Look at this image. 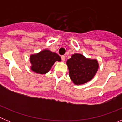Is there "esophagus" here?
I'll list each match as a JSON object with an SVG mask.
<instances>
[{
  "instance_id": "1",
  "label": "esophagus",
  "mask_w": 122,
  "mask_h": 122,
  "mask_svg": "<svg viewBox=\"0 0 122 122\" xmlns=\"http://www.w3.org/2000/svg\"><path fill=\"white\" fill-rule=\"evenodd\" d=\"M61 59H62V61H65V56H61Z\"/></svg>"
}]
</instances>
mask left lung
<instances>
[{
  "label": "left lung",
  "mask_w": 122,
  "mask_h": 122,
  "mask_svg": "<svg viewBox=\"0 0 122 122\" xmlns=\"http://www.w3.org/2000/svg\"><path fill=\"white\" fill-rule=\"evenodd\" d=\"M66 64L70 77L76 85L82 84L91 80L98 68L97 60L86 59L79 54H73L71 59H68Z\"/></svg>",
  "instance_id": "left-lung-1"
}]
</instances>
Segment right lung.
<instances>
[{
  "label": "right lung",
  "mask_w": 122,
  "mask_h": 122,
  "mask_svg": "<svg viewBox=\"0 0 122 122\" xmlns=\"http://www.w3.org/2000/svg\"><path fill=\"white\" fill-rule=\"evenodd\" d=\"M30 59L32 65L31 69L35 73L41 74L48 73L55 62L61 60L57 54L49 50H43L36 54L31 55Z\"/></svg>",
  "instance_id": "1"
}]
</instances>
